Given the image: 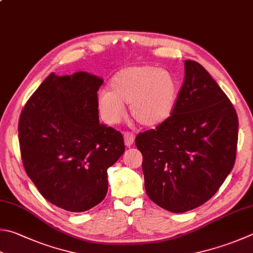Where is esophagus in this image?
Segmentation results:
<instances>
[{
	"label": "esophagus",
	"instance_id": "esophagus-1",
	"mask_svg": "<svg viewBox=\"0 0 253 253\" xmlns=\"http://www.w3.org/2000/svg\"><path fill=\"white\" fill-rule=\"evenodd\" d=\"M134 135L132 134V133H130V132H126V133H125V144L127 146V147H130L133 143H134Z\"/></svg>",
	"mask_w": 253,
	"mask_h": 253
}]
</instances>
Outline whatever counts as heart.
I'll use <instances>...</instances> for the list:
<instances>
[{
    "label": "heart",
    "mask_w": 253,
    "mask_h": 253,
    "mask_svg": "<svg viewBox=\"0 0 253 253\" xmlns=\"http://www.w3.org/2000/svg\"><path fill=\"white\" fill-rule=\"evenodd\" d=\"M178 99L175 76L151 65L128 66L111 78L109 91L98 96V108L108 125H116L130 104L131 116L141 126L163 125L174 113Z\"/></svg>",
    "instance_id": "heart-1"
}]
</instances>
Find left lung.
<instances>
[{"label": "left lung", "mask_w": 253, "mask_h": 253, "mask_svg": "<svg viewBox=\"0 0 253 253\" xmlns=\"http://www.w3.org/2000/svg\"><path fill=\"white\" fill-rule=\"evenodd\" d=\"M238 126L226 93L201 64L186 60L174 113L135 137L151 201L179 213L211 199L235 165Z\"/></svg>", "instance_id": "1"}]
</instances>
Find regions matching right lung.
<instances>
[{
    "label": "right lung",
    "mask_w": 253,
    "mask_h": 253,
    "mask_svg": "<svg viewBox=\"0 0 253 253\" xmlns=\"http://www.w3.org/2000/svg\"><path fill=\"white\" fill-rule=\"evenodd\" d=\"M103 79L85 71L50 74L28 99L18 122L28 177L44 198L67 211L97 206L108 192V169L125 153L119 131L100 125Z\"/></svg>",
    "instance_id": "1"
}]
</instances>
